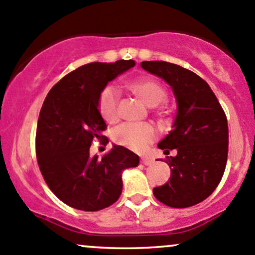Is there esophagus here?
<instances>
[{
    "label": "esophagus",
    "instance_id": "obj_1",
    "mask_svg": "<svg viewBox=\"0 0 255 255\" xmlns=\"http://www.w3.org/2000/svg\"><path fill=\"white\" fill-rule=\"evenodd\" d=\"M141 163H143L145 166H151V164L153 163V159L149 158V157H142V158H141Z\"/></svg>",
    "mask_w": 255,
    "mask_h": 255
}]
</instances>
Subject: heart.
Returning <instances> with one entry per match:
<instances>
[{
    "instance_id": "obj_1",
    "label": "heart",
    "mask_w": 255,
    "mask_h": 255,
    "mask_svg": "<svg viewBox=\"0 0 255 255\" xmlns=\"http://www.w3.org/2000/svg\"><path fill=\"white\" fill-rule=\"evenodd\" d=\"M148 107H157L167 98L163 86L152 78H138L128 85ZM120 94L117 87L109 85L102 89L98 97V109L107 123L117 122L119 118ZM157 137L156 128L148 123L124 124L114 131V141L133 151H143Z\"/></svg>"
}]
</instances>
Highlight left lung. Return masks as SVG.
I'll return each instance as SVG.
<instances>
[{
  "label": "left lung",
  "instance_id": "left-lung-1",
  "mask_svg": "<svg viewBox=\"0 0 255 255\" xmlns=\"http://www.w3.org/2000/svg\"><path fill=\"white\" fill-rule=\"evenodd\" d=\"M141 67L163 78L177 99L173 130L158 143L167 157L170 179L153 189L164 205L184 209L204 201L224 175L228 153L227 118L210 86L193 71L166 61H142Z\"/></svg>",
  "mask_w": 255,
  "mask_h": 255
}]
</instances>
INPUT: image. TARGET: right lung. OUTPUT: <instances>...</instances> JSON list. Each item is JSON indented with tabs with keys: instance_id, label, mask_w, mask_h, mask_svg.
I'll return each mask as SVG.
<instances>
[{
	"instance_id": "obj_1",
	"label": "right lung",
	"mask_w": 255,
	"mask_h": 255,
	"mask_svg": "<svg viewBox=\"0 0 255 255\" xmlns=\"http://www.w3.org/2000/svg\"><path fill=\"white\" fill-rule=\"evenodd\" d=\"M135 66L132 60L92 62L67 73L46 96L36 127L38 164L50 190L66 205L99 211L119 199L122 173L137 167V154L114 146L102 159L89 156L94 138L107 143V124L98 109L102 89Z\"/></svg>"
}]
</instances>
